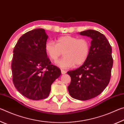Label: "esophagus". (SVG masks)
<instances>
[{"instance_id": "1", "label": "esophagus", "mask_w": 124, "mask_h": 124, "mask_svg": "<svg viewBox=\"0 0 124 124\" xmlns=\"http://www.w3.org/2000/svg\"><path fill=\"white\" fill-rule=\"evenodd\" d=\"M61 73L62 74H66V70H61Z\"/></svg>"}]
</instances>
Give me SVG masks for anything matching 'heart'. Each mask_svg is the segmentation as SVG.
Wrapping results in <instances>:
<instances>
[{
    "label": "heart",
    "instance_id": "obj_1",
    "mask_svg": "<svg viewBox=\"0 0 124 124\" xmlns=\"http://www.w3.org/2000/svg\"><path fill=\"white\" fill-rule=\"evenodd\" d=\"M90 43L85 38L78 39L70 35H64L54 41H47L45 45L46 53L50 59L56 62L63 52L64 57L58 61L56 64L61 68L68 69L84 63L89 56Z\"/></svg>",
    "mask_w": 124,
    "mask_h": 124
}]
</instances>
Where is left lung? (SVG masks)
Masks as SVG:
<instances>
[{
    "label": "left lung",
    "instance_id": "obj_1",
    "mask_svg": "<svg viewBox=\"0 0 124 124\" xmlns=\"http://www.w3.org/2000/svg\"><path fill=\"white\" fill-rule=\"evenodd\" d=\"M80 34L92 39L90 52L82 66L67 72L71 78L68 89L73 98L85 101L99 95L107 86L113 60L112 47L104 35L92 29L83 31Z\"/></svg>",
    "mask_w": 124,
    "mask_h": 124
}]
</instances>
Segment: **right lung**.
<instances>
[{
  "instance_id": "1",
  "label": "right lung",
  "mask_w": 124,
  "mask_h": 124,
  "mask_svg": "<svg viewBox=\"0 0 124 124\" xmlns=\"http://www.w3.org/2000/svg\"><path fill=\"white\" fill-rule=\"evenodd\" d=\"M47 38L44 29H33L22 35L14 49L13 83L18 92L32 100L47 98L52 84L61 74L46 53Z\"/></svg>"
}]
</instances>
